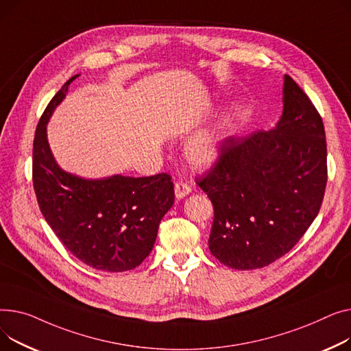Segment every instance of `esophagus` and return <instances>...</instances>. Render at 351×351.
Here are the masks:
<instances>
[{
    "label": "esophagus",
    "instance_id": "esophagus-1",
    "mask_svg": "<svg viewBox=\"0 0 351 351\" xmlns=\"http://www.w3.org/2000/svg\"><path fill=\"white\" fill-rule=\"evenodd\" d=\"M174 191H176V198H177V199H181V198L187 197V195L191 193V185L187 184V182H184V181H178V182L176 184Z\"/></svg>",
    "mask_w": 351,
    "mask_h": 351
}]
</instances>
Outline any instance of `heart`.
Returning a JSON list of instances; mask_svg holds the SVG:
<instances>
[{"label":"heart","mask_w":351,"mask_h":351,"mask_svg":"<svg viewBox=\"0 0 351 351\" xmlns=\"http://www.w3.org/2000/svg\"><path fill=\"white\" fill-rule=\"evenodd\" d=\"M226 128H228V119H223L214 129L197 134L185 147V156L198 167L211 166L219 157Z\"/></svg>","instance_id":"obj_1"}]
</instances>
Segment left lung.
Segmentation results:
<instances>
[{"label":"left lung","instance_id":"8db88e82","mask_svg":"<svg viewBox=\"0 0 351 351\" xmlns=\"http://www.w3.org/2000/svg\"><path fill=\"white\" fill-rule=\"evenodd\" d=\"M197 182L214 207L208 248L225 266L258 269L299 242L322 207L327 146L319 112L289 75L276 128L223 140Z\"/></svg>","mask_w":351,"mask_h":351}]
</instances>
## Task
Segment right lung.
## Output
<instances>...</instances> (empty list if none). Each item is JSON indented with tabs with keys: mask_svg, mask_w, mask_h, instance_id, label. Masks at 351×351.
I'll list each match as a JSON object with an SVG mask.
<instances>
[{
	"mask_svg": "<svg viewBox=\"0 0 351 351\" xmlns=\"http://www.w3.org/2000/svg\"><path fill=\"white\" fill-rule=\"evenodd\" d=\"M77 76L52 97L36 126L35 195L45 221L73 256L99 271H130L152 252L160 221L174 204V184L166 173L85 180L58 166L48 144L47 123Z\"/></svg>",
	"mask_w": 351,
	"mask_h": 351,
	"instance_id": "add662e5",
	"label": "right lung"
}]
</instances>
